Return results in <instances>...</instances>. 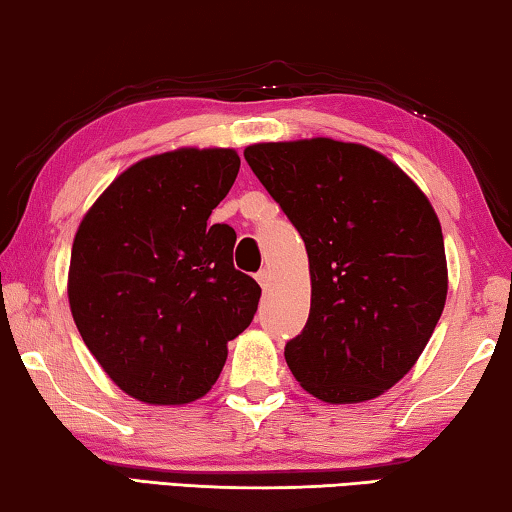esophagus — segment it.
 I'll list each match as a JSON object with an SVG mask.
<instances>
[{"mask_svg": "<svg viewBox=\"0 0 512 512\" xmlns=\"http://www.w3.org/2000/svg\"><path fill=\"white\" fill-rule=\"evenodd\" d=\"M255 278H257L259 285H262V289H269L271 287V271L269 269H262V271L255 275Z\"/></svg>", "mask_w": 512, "mask_h": 512, "instance_id": "esophagus-1", "label": "esophagus"}]
</instances>
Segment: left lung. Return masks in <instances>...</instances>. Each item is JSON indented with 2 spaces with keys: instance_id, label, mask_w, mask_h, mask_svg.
Returning a JSON list of instances; mask_svg holds the SVG:
<instances>
[{
  "instance_id": "1",
  "label": "left lung",
  "mask_w": 512,
  "mask_h": 512,
  "mask_svg": "<svg viewBox=\"0 0 512 512\" xmlns=\"http://www.w3.org/2000/svg\"><path fill=\"white\" fill-rule=\"evenodd\" d=\"M243 157L310 259V316L285 346L291 373L326 403L376 399L415 367L444 310L435 209L394 161L360 143H255Z\"/></svg>"
}]
</instances>
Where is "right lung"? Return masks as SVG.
I'll return each instance as SVG.
<instances>
[{
	"label": "right lung",
	"instance_id": "add662e5",
	"mask_svg": "<svg viewBox=\"0 0 512 512\" xmlns=\"http://www.w3.org/2000/svg\"><path fill=\"white\" fill-rule=\"evenodd\" d=\"M239 166L230 148L154 154L120 173L81 218L72 319L107 376L143 403L205 396L227 342L257 312L262 289L232 264L237 234L207 223Z\"/></svg>",
	"mask_w": 512,
	"mask_h": 512
}]
</instances>
